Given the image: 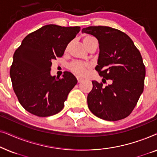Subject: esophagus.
<instances>
[{
  "label": "esophagus",
  "instance_id": "1",
  "mask_svg": "<svg viewBox=\"0 0 157 157\" xmlns=\"http://www.w3.org/2000/svg\"><path fill=\"white\" fill-rule=\"evenodd\" d=\"M77 80H78V83H81V81H83V78H80V77H77Z\"/></svg>",
  "mask_w": 157,
  "mask_h": 157
}]
</instances>
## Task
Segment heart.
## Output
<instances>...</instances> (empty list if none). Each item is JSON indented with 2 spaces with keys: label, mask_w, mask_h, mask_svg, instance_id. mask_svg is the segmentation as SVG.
Returning a JSON list of instances; mask_svg holds the SVG:
<instances>
[{
  "label": "heart",
  "mask_w": 157,
  "mask_h": 157,
  "mask_svg": "<svg viewBox=\"0 0 157 157\" xmlns=\"http://www.w3.org/2000/svg\"><path fill=\"white\" fill-rule=\"evenodd\" d=\"M83 44L85 45V46L87 48V47L90 44H91L94 42H97V40L93 36H86L83 38ZM69 68L71 70L73 71L78 76H83L85 75H86L88 73V71L90 68V65L89 63H82V62L80 61H74L70 64Z\"/></svg>",
  "instance_id": "heart-1"
}]
</instances>
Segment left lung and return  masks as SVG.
Wrapping results in <instances>:
<instances>
[{"label":"left lung","mask_w":157,"mask_h":157,"mask_svg":"<svg viewBox=\"0 0 157 157\" xmlns=\"http://www.w3.org/2000/svg\"><path fill=\"white\" fill-rule=\"evenodd\" d=\"M82 33L91 34L99 44L98 65L95 69L103 77L104 86L93 81V89L87 96L88 106L96 117L106 121L127 117L143 93L145 66L139 51L129 36L108 26H89Z\"/></svg>","instance_id":"8db88e82"}]
</instances>
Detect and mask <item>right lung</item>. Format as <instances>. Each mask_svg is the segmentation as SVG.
<instances>
[{
  "label": "right lung",
  "mask_w": 157,
  "mask_h": 157,
  "mask_svg": "<svg viewBox=\"0 0 157 157\" xmlns=\"http://www.w3.org/2000/svg\"><path fill=\"white\" fill-rule=\"evenodd\" d=\"M79 31V26L44 25L25 36L15 51L10 69L13 88L21 106L32 114L46 117L63 109L77 79L68 71L61 78L51 76V61L63 55Z\"/></svg>",
  "instance_id": "1"
}]
</instances>
